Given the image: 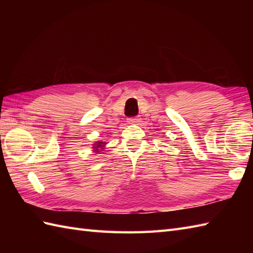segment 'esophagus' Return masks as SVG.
I'll return each mask as SVG.
<instances>
[{"instance_id": "1", "label": "esophagus", "mask_w": 253, "mask_h": 253, "mask_svg": "<svg viewBox=\"0 0 253 253\" xmlns=\"http://www.w3.org/2000/svg\"><path fill=\"white\" fill-rule=\"evenodd\" d=\"M139 123H140V118L139 117L128 118V124H131V125H138Z\"/></svg>"}]
</instances>
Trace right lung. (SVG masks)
<instances>
[{
	"label": "right lung",
	"instance_id": "1",
	"mask_svg": "<svg viewBox=\"0 0 253 253\" xmlns=\"http://www.w3.org/2000/svg\"><path fill=\"white\" fill-rule=\"evenodd\" d=\"M106 144H107V142H104V141H95L93 144H92V151L94 152V153H100V152H102V151H104V149H105V147H106Z\"/></svg>",
	"mask_w": 253,
	"mask_h": 253
}]
</instances>
